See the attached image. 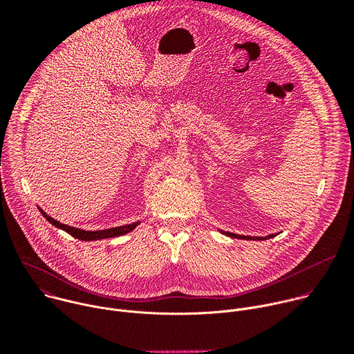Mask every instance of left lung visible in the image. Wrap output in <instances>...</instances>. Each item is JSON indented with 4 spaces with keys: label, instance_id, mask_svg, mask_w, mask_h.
I'll use <instances>...</instances> for the list:
<instances>
[{
    "label": "left lung",
    "instance_id": "8db88e82",
    "mask_svg": "<svg viewBox=\"0 0 354 354\" xmlns=\"http://www.w3.org/2000/svg\"><path fill=\"white\" fill-rule=\"evenodd\" d=\"M220 232L224 234V235H228L231 238L249 239V241H265V239H269V238H273V236L277 235V234H270V235H266V236H250V235H239V234H234V232H227V231H223V230H220Z\"/></svg>",
    "mask_w": 354,
    "mask_h": 354
}]
</instances>
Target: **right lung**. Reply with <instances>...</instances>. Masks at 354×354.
Here are the masks:
<instances>
[{
  "mask_svg": "<svg viewBox=\"0 0 354 354\" xmlns=\"http://www.w3.org/2000/svg\"><path fill=\"white\" fill-rule=\"evenodd\" d=\"M39 212L41 213V216L57 228L66 231L67 234H70L71 236L77 238V239H81V241H97V239H106V238H115V236H120V235H124V234H129L131 232L138 224L140 221H136L133 224H126V225H120V227H113V228H106V230H97V231H85L82 228H75V227H71V225H67V224H63L57 220H55L53 217L47 216L40 207H39Z\"/></svg>",
  "mask_w": 354,
  "mask_h": 354,
  "instance_id": "1",
  "label": "right lung"
}]
</instances>
